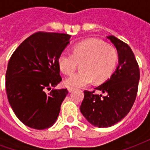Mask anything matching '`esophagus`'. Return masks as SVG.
Masks as SVG:
<instances>
[{"label": "esophagus", "mask_w": 150, "mask_h": 150, "mask_svg": "<svg viewBox=\"0 0 150 150\" xmlns=\"http://www.w3.org/2000/svg\"><path fill=\"white\" fill-rule=\"evenodd\" d=\"M67 90H68V92H71L75 90V88H67Z\"/></svg>", "instance_id": "1"}]
</instances>
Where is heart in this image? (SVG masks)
I'll return each instance as SVG.
<instances>
[{"instance_id":"1","label":"heart","mask_w":150,"mask_h":150,"mask_svg":"<svg viewBox=\"0 0 150 150\" xmlns=\"http://www.w3.org/2000/svg\"><path fill=\"white\" fill-rule=\"evenodd\" d=\"M118 61V53L114 47L107 46L103 41L96 38L85 40L77 43L73 54L62 52L59 57L58 64L61 71L71 75L82 63V71L73 74L64 80L69 88L86 87L95 80L102 83L110 77Z\"/></svg>"}]
</instances>
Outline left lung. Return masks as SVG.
Listing matches in <instances>:
<instances>
[{
  "instance_id": "1",
  "label": "left lung",
  "mask_w": 150,
  "mask_h": 150,
  "mask_svg": "<svg viewBox=\"0 0 150 150\" xmlns=\"http://www.w3.org/2000/svg\"><path fill=\"white\" fill-rule=\"evenodd\" d=\"M116 48L118 66L103 84L95 89L103 94L84 91L80 112L86 120L98 128H108L120 121L134 104L140 71L134 54L126 43L112 35L107 36Z\"/></svg>"
}]
</instances>
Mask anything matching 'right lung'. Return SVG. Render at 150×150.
<instances>
[{"label":"right lung","mask_w":150,"mask_h":150,"mask_svg":"<svg viewBox=\"0 0 150 150\" xmlns=\"http://www.w3.org/2000/svg\"><path fill=\"white\" fill-rule=\"evenodd\" d=\"M71 35L38 32L27 38L9 59L5 76L8 103L18 119L34 129H48L58 119L68 91L53 88L61 82L59 55Z\"/></svg>","instance_id":"add662e5"}]
</instances>
